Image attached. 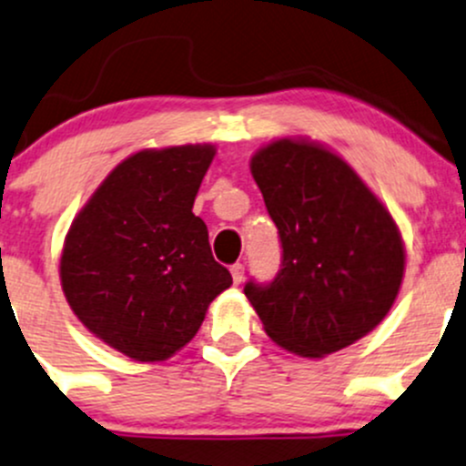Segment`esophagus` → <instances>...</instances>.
<instances>
[{"label": "esophagus", "instance_id": "34e87169", "mask_svg": "<svg viewBox=\"0 0 466 466\" xmlns=\"http://www.w3.org/2000/svg\"><path fill=\"white\" fill-rule=\"evenodd\" d=\"M229 272H232L234 286H238V283L243 281V277H246V266H243V263H234V266L229 268Z\"/></svg>", "mask_w": 466, "mask_h": 466}]
</instances>
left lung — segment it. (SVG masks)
<instances>
[{
    "label": "left lung",
    "mask_w": 466,
    "mask_h": 466,
    "mask_svg": "<svg viewBox=\"0 0 466 466\" xmlns=\"http://www.w3.org/2000/svg\"><path fill=\"white\" fill-rule=\"evenodd\" d=\"M281 241V270L243 288L268 335L303 357L337 352L386 317L404 277L389 209L339 156L283 138L252 156Z\"/></svg>",
    "instance_id": "left-lung-1"
}]
</instances>
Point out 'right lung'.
Here are the masks:
<instances>
[{
	"label": "right lung",
	"instance_id": "right-lung-1",
	"mask_svg": "<svg viewBox=\"0 0 466 466\" xmlns=\"http://www.w3.org/2000/svg\"><path fill=\"white\" fill-rule=\"evenodd\" d=\"M212 145L145 149L122 160L66 234L68 306L96 337L136 361L167 360L232 286L192 212Z\"/></svg>",
	"mask_w": 466,
	"mask_h": 466
}]
</instances>
